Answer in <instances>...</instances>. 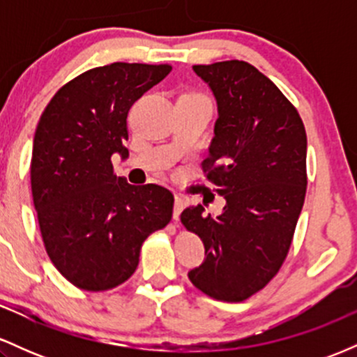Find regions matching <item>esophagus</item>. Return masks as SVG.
<instances>
[{
	"mask_svg": "<svg viewBox=\"0 0 357 357\" xmlns=\"http://www.w3.org/2000/svg\"><path fill=\"white\" fill-rule=\"evenodd\" d=\"M184 204H186L184 198H181V196H176L174 198V220L176 221H178L179 215H181V211L184 210Z\"/></svg>",
	"mask_w": 357,
	"mask_h": 357,
	"instance_id": "34e87169",
	"label": "esophagus"
}]
</instances>
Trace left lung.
<instances>
[{"instance_id": "1", "label": "left lung", "mask_w": 357, "mask_h": 357, "mask_svg": "<svg viewBox=\"0 0 357 357\" xmlns=\"http://www.w3.org/2000/svg\"><path fill=\"white\" fill-rule=\"evenodd\" d=\"M210 85L218 119L202 162L225 196L216 218L186 208L181 223L202 238L204 264L188 273L208 297L243 302L277 275L289 255L307 191V136L297 109L243 60L192 65Z\"/></svg>"}]
</instances>
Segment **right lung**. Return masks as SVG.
Returning a JSON list of instances; mask_svg holds the SVG:
<instances>
[{"mask_svg": "<svg viewBox=\"0 0 357 357\" xmlns=\"http://www.w3.org/2000/svg\"><path fill=\"white\" fill-rule=\"evenodd\" d=\"M171 70L124 61L90 68L59 89L36 126L30 176L40 233L55 268L82 290L124 284L144 240L173 218L167 188L132 186L112 166L116 153L129 155V109Z\"/></svg>", "mask_w": 357, "mask_h": 357, "instance_id": "add662e5", "label": "right lung"}]
</instances>
